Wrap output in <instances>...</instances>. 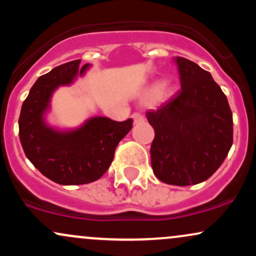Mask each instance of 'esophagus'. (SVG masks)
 I'll list each match as a JSON object with an SVG mask.
<instances>
[{
	"label": "esophagus",
	"instance_id": "1",
	"mask_svg": "<svg viewBox=\"0 0 256 256\" xmlns=\"http://www.w3.org/2000/svg\"><path fill=\"white\" fill-rule=\"evenodd\" d=\"M132 119H134V124H138V122H142L143 120H144V118H143L142 114H140V113H134V114H132Z\"/></svg>",
	"mask_w": 256,
	"mask_h": 256
}]
</instances>
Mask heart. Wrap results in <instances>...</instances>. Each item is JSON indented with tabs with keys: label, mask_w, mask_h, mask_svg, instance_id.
Returning a JSON list of instances; mask_svg holds the SVG:
<instances>
[{
	"label": "heart",
	"mask_w": 256,
	"mask_h": 256,
	"mask_svg": "<svg viewBox=\"0 0 256 256\" xmlns=\"http://www.w3.org/2000/svg\"><path fill=\"white\" fill-rule=\"evenodd\" d=\"M172 94H173V89L171 86H168V85H164L162 83H155L150 89L148 90L146 96H148L149 98H155L158 96V98L164 101V100L171 98Z\"/></svg>",
	"instance_id": "obj_1"
}]
</instances>
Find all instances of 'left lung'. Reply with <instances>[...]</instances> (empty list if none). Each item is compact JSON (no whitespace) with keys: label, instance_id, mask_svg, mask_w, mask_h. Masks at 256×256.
I'll use <instances>...</instances> for the list:
<instances>
[{"label":"left lung","instance_id":"left-lung-1","mask_svg":"<svg viewBox=\"0 0 256 256\" xmlns=\"http://www.w3.org/2000/svg\"><path fill=\"white\" fill-rule=\"evenodd\" d=\"M182 89L168 104L146 113L155 137L154 174L166 184L186 186L207 180L232 146L234 122L225 94L210 72L176 58Z\"/></svg>","mask_w":256,"mask_h":256}]
</instances>
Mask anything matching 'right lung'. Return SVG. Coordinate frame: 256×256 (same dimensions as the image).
<instances>
[{"instance_id":"obj_1","label":"right lung","mask_w":256,"mask_h":256,"mask_svg":"<svg viewBox=\"0 0 256 256\" xmlns=\"http://www.w3.org/2000/svg\"><path fill=\"white\" fill-rule=\"evenodd\" d=\"M74 60L40 76L22 104L19 137L26 158L50 180L80 185L98 180L110 166L116 146L132 128V119L114 122L94 116L73 130H58L46 122V110L58 86L71 85L90 68Z\"/></svg>"}]
</instances>
